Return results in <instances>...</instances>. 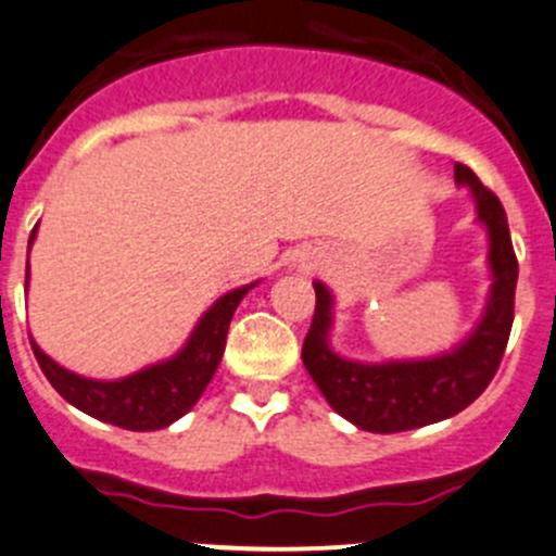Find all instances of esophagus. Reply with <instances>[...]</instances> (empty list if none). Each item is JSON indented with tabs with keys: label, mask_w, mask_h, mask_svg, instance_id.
Instances as JSON below:
<instances>
[{
	"label": "esophagus",
	"mask_w": 556,
	"mask_h": 556,
	"mask_svg": "<svg viewBox=\"0 0 556 556\" xmlns=\"http://www.w3.org/2000/svg\"><path fill=\"white\" fill-rule=\"evenodd\" d=\"M294 265H296V267H318V260H316V256H313V254H300V256H296V260H294Z\"/></svg>",
	"instance_id": "34e87169"
}]
</instances>
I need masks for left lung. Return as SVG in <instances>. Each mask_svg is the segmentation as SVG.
<instances>
[{
  "label": "left lung",
  "instance_id": "8db88e82",
  "mask_svg": "<svg viewBox=\"0 0 556 556\" xmlns=\"http://www.w3.org/2000/svg\"><path fill=\"white\" fill-rule=\"evenodd\" d=\"M454 180L470 191L476 222L486 229V265L492 283L481 318L452 351L425 359L387 362L340 356L329 338L334 324V296L321 280H313L316 313L302 343V365L334 414L359 430L387 435L452 419L489 387L503 359L514 324V291L519 278L508 218L497 197L465 164H454Z\"/></svg>",
  "mask_w": 556,
  "mask_h": 556
}]
</instances>
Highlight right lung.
Masks as SVG:
<instances>
[{
  "label": "right lung",
  "instance_id": "add662e5",
  "mask_svg": "<svg viewBox=\"0 0 556 556\" xmlns=\"http://www.w3.org/2000/svg\"><path fill=\"white\" fill-rule=\"evenodd\" d=\"M35 235L37 227L31 229L29 249L35 243ZM26 283H29V260H26ZM256 283L260 280L218 296L202 313L184 349L175 351L169 359L148 365L131 376L115 378V381H97V378H86L67 370L59 362H53L35 340H31V349H35L37 362H40L51 387L78 410L131 432L164 430L180 416L189 414L197 400L202 397L224 356L229 321H232L240 300Z\"/></svg>",
  "mask_w": 556,
  "mask_h": 556
}]
</instances>
